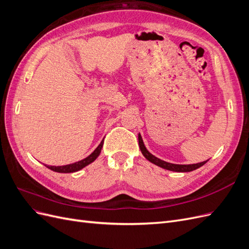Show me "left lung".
<instances>
[{"label":"left lung","mask_w":249,"mask_h":249,"mask_svg":"<svg viewBox=\"0 0 249 249\" xmlns=\"http://www.w3.org/2000/svg\"><path fill=\"white\" fill-rule=\"evenodd\" d=\"M138 141H139V147H140L142 155L144 156L149 162H152L155 165H157V166H160V167H162L164 169H167V170L176 171V172H189V171H193L195 169L201 167L202 165H205L209 161V160H207V161H203V162H200V163L188 164V165L168 163V162H165V161L159 159V158L155 157L154 155H152L148 152V150L145 147V145H144V143H143V140H142V137H141L140 134L138 135Z\"/></svg>","instance_id":"obj_1"}]
</instances>
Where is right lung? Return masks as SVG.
Wrapping results in <instances>:
<instances>
[{
	"label": "right lung",
	"mask_w": 249,
	"mask_h": 249,
	"mask_svg": "<svg viewBox=\"0 0 249 249\" xmlns=\"http://www.w3.org/2000/svg\"><path fill=\"white\" fill-rule=\"evenodd\" d=\"M103 144H104V140H102V142L100 143V145L93 150V153H91L87 158H85V159H83L79 162L69 164V165H63V166H47V167L49 169L53 170V171L61 172V173H70V172L79 171L82 168H84L85 166H87V165H89L90 163H92L96 159V158L100 156Z\"/></svg>",
	"instance_id": "add662e5"
}]
</instances>
